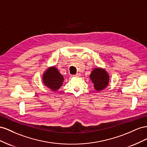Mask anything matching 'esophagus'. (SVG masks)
I'll use <instances>...</instances> for the list:
<instances>
[{"label": "esophagus", "mask_w": 147, "mask_h": 147, "mask_svg": "<svg viewBox=\"0 0 147 147\" xmlns=\"http://www.w3.org/2000/svg\"><path fill=\"white\" fill-rule=\"evenodd\" d=\"M73 77H76V78H78V77H80V76H81V74H80V73H78V74H76L73 75Z\"/></svg>", "instance_id": "1"}]
</instances>
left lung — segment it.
Instances as JSON below:
<instances>
[{
	"mask_svg": "<svg viewBox=\"0 0 147 147\" xmlns=\"http://www.w3.org/2000/svg\"><path fill=\"white\" fill-rule=\"evenodd\" d=\"M90 79L97 91L103 90L108 86L110 76L107 71L100 68H94L90 75Z\"/></svg>",
	"mask_w": 147,
	"mask_h": 147,
	"instance_id": "8db88e82",
	"label": "left lung"
}]
</instances>
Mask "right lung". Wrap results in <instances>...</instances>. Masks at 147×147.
I'll return each instance as SVG.
<instances>
[{
  "label": "right lung",
  "mask_w": 147,
  "mask_h": 147,
  "mask_svg": "<svg viewBox=\"0 0 147 147\" xmlns=\"http://www.w3.org/2000/svg\"><path fill=\"white\" fill-rule=\"evenodd\" d=\"M63 80V76L55 66L47 69L42 76V81L45 86L53 91H57L60 89Z\"/></svg>",
  "instance_id": "1"
}]
</instances>
